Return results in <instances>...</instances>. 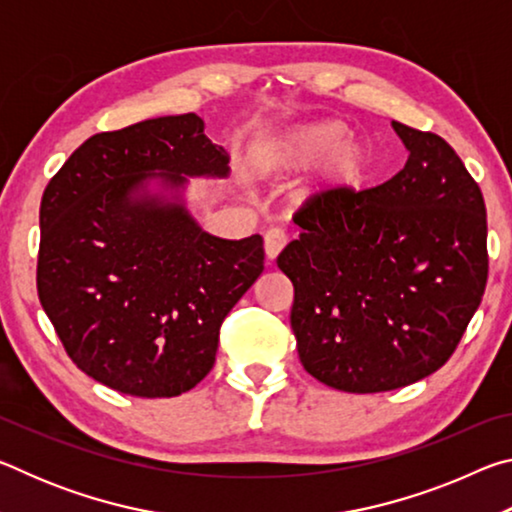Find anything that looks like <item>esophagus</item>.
Here are the masks:
<instances>
[{"label": "esophagus", "instance_id": "34e87169", "mask_svg": "<svg viewBox=\"0 0 512 512\" xmlns=\"http://www.w3.org/2000/svg\"><path fill=\"white\" fill-rule=\"evenodd\" d=\"M287 232L282 228H268L266 235H264V250H266V257L268 259H275L277 255L282 253L284 246H287Z\"/></svg>", "mask_w": 512, "mask_h": 512}]
</instances>
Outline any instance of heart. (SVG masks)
Listing matches in <instances>:
<instances>
[{"instance_id":"obj_1","label":"heart","mask_w":512,"mask_h":512,"mask_svg":"<svg viewBox=\"0 0 512 512\" xmlns=\"http://www.w3.org/2000/svg\"><path fill=\"white\" fill-rule=\"evenodd\" d=\"M343 135L345 128L336 121L300 128L275 144L264 146L255 158V169L262 176H271L314 162L332 148L325 164L327 176L336 183H354L366 169V146L359 140H343Z\"/></svg>"}]
</instances>
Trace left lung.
<instances>
[{
	"mask_svg": "<svg viewBox=\"0 0 512 512\" xmlns=\"http://www.w3.org/2000/svg\"><path fill=\"white\" fill-rule=\"evenodd\" d=\"M409 160L370 189L336 185L293 216L277 257L293 282L291 327L311 377L384 393L452 357L488 282L483 194L443 137L393 121Z\"/></svg>",
	"mask_w": 512,
	"mask_h": 512,
	"instance_id": "obj_1",
	"label": "left lung"
}]
</instances>
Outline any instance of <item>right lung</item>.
Segmentation results:
<instances>
[{"label":"right lung","mask_w":512,"mask_h":512,"mask_svg":"<svg viewBox=\"0 0 512 512\" xmlns=\"http://www.w3.org/2000/svg\"><path fill=\"white\" fill-rule=\"evenodd\" d=\"M228 160L187 112L92 135L49 180L40 305L76 368L112 391L153 400L194 388L225 316L262 275L259 235L212 237L183 205L135 196L149 178L225 176Z\"/></svg>","instance_id":"add662e5"}]
</instances>
